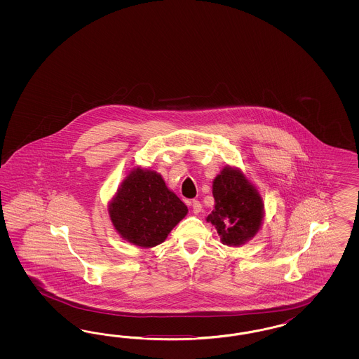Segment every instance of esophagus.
I'll return each instance as SVG.
<instances>
[{
  "label": "esophagus",
  "instance_id": "esophagus-1",
  "mask_svg": "<svg viewBox=\"0 0 359 359\" xmlns=\"http://www.w3.org/2000/svg\"><path fill=\"white\" fill-rule=\"evenodd\" d=\"M189 204H191V207H192V210H194L195 215H198V213L203 210V205H201L200 201H197V200H192Z\"/></svg>",
  "mask_w": 359,
  "mask_h": 359
}]
</instances>
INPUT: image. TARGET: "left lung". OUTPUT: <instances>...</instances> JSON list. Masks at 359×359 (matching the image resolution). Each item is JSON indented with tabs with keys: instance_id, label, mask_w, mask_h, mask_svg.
Returning a JSON list of instances; mask_svg holds the SVG:
<instances>
[{
	"instance_id": "obj_1",
	"label": "left lung",
	"mask_w": 359,
	"mask_h": 359,
	"mask_svg": "<svg viewBox=\"0 0 359 359\" xmlns=\"http://www.w3.org/2000/svg\"><path fill=\"white\" fill-rule=\"evenodd\" d=\"M215 209L208 222L217 229L221 242L239 248L257 236L264 218V204L255 184L238 167L225 165L213 179Z\"/></svg>"
}]
</instances>
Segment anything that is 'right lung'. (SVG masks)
Wrapping results in <instances>:
<instances>
[{
  "mask_svg": "<svg viewBox=\"0 0 359 359\" xmlns=\"http://www.w3.org/2000/svg\"><path fill=\"white\" fill-rule=\"evenodd\" d=\"M109 217L121 238L143 249L165 241L188 208L156 171L134 167L108 204Z\"/></svg>",
  "mask_w": 359,
  "mask_h": 359,
  "instance_id": "1",
  "label": "right lung"
}]
</instances>
